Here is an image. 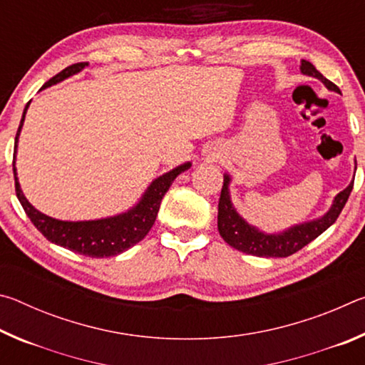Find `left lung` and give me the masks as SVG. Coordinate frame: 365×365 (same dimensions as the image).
Instances as JSON below:
<instances>
[{
  "mask_svg": "<svg viewBox=\"0 0 365 365\" xmlns=\"http://www.w3.org/2000/svg\"><path fill=\"white\" fill-rule=\"evenodd\" d=\"M301 72L306 76L316 77L329 90L338 91V86L325 78L316 67H314L309 61H301ZM228 183H230V177L224 175V187L220 191L219 200V215H217V227L220 237L232 246V248L246 252V255L259 256V257H287L294 255L296 251L304 248L312 240H316L320 233H324L331 224H335L338 215L341 214L343 207L348 201V197L353 191L354 180L349 183L348 188H344L341 193H338L333 206L324 217L317 220L306 222V224L296 225L289 230L283 232L280 235H267L259 232L256 227H251L248 222H245L235 211L230 201V193H228Z\"/></svg>",
  "mask_w": 365,
  "mask_h": 365,
  "instance_id": "obj_1",
  "label": "left lung"
}]
</instances>
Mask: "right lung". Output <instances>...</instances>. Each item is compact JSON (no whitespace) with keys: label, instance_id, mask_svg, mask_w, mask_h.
Listing matches in <instances>:
<instances>
[{"label":"right lung","instance_id":"right-lung-1","mask_svg":"<svg viewBox=\"0 0 365 365\" xmlns=\"http://www.w3.org/2000/svg\"><path fill=\"white\" fill-rule=\"evenodd\" d=\"M88 63H77L69 67H66L64 71L56 73L53 78H49L48 82L43 85V88L51 86L54 83L61 82L67 77L73 76L83 69ZM30 101L27 103L26 109H24L21 125L17 128L16 133V143H14V160H12V170H14V180H16V195L19 197L24 211L29 215V219L32 220V224L38 228V232L49 242L54 245L63 246V248L71 250L78 255L88 256V257H110L117 256L120 252L132 248L133 245H137L146 237V233L151 230V227L156 220V215L159 211L160 201H163L164 195L168 193L172 182L175 180L178 174H182L183 170L190 168V163L178 165L174 170L168 172V174L160 175L156 178L150 188L146 190V193L141 197V201L128 212H123L115 217L100 219V220H86V222H64L58 220L48 215L41 214L40 211L30 205L27 197L22 195L21 185L17 182L16 174V150H17V138H19L24 117H26L27 108Z\"/></svg>","mask_w":365,"mask_h":365}]
</instances>
